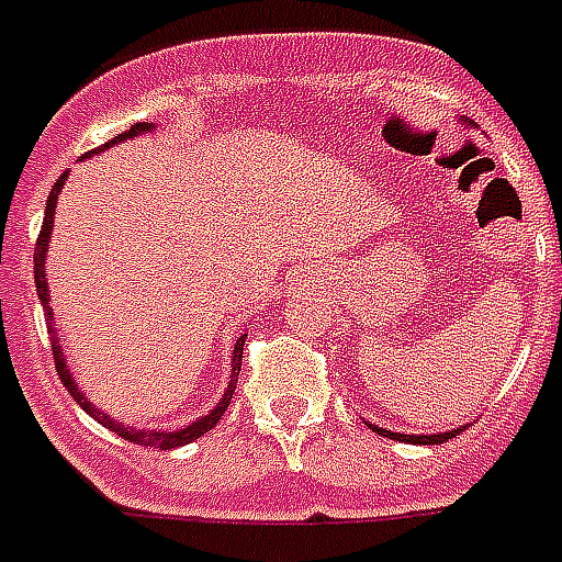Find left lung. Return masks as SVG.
Returning <instances> with one entry per match:
<instances>
[{
  "label": "left lung",
  "mask_w": 562,
  "mask_h": 562,
  "mask_svg": "<svg viewBox=\"0 0 562 562\" xmlns=\"http://www.w3.org/2000/svg\"><path fill=\"white\" fill-rule=\"evenodd\" d=\"M370 429L373 432H379V436H385V438H396V441H412V445H445L447 438H457L462 429H450V432H441V436H403V432H387V429H382V426L376 424H370Z\"/></svg>",
  "instance_id": "1"
}]
</instances>
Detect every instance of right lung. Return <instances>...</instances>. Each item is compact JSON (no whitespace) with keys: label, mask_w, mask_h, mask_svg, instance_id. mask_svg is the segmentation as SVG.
<instances>
[{"label":"right lung","mask_w":562,"mask_h":562,"mask_svg":"<svg viewBox=\"0 0 562 562\" xmlns=\"http://www.w3.org/2000/svg\"><path fill=\"white\" fill-rule=\"evenodd\" d=\"M138 133H147V124H133L126 133H121V136H115V142H124V138L130 136H138ZM115 142H109V145H115ZM91 156V154H86ZM82 156V159H86ZM67 180V171L56 180V186H53V192H49V198H46V213H44V225H41V234H37V246H35V284H37V296H41V305H44V316L46 323H53V307H49V299H46V281H44V257H46V239H49V231H53V213H56V201H58V189L65 186ZM49 331H53V337H49V344H53V358H56V370H58V379L65 382V387L70 391V396H74L79 406L86 408L88 415L94 417V420H100V424L105 426V429H112V432H117L121 438H126V441H133V445H145V447H159V450H171V447H183L189 445V441H195V438H201L204 432H210L213 426L222 420V415H225V408L231 406V396H234V387H236V376H239V367H243V346H246V335L236 337V346H234V364H231V385H227L225 396L218 400L216 408L210 412V415H204L201 420H195V424L183 426V429H175V432H156V429H130V426L124 424H115V420H109V415H103V412H97L91 403H88L86 396L79 394V387H76V382L70 379V373H67V364H65V356H61V346H58V337H56V328L49 326Z\"/></svg>","instance_id":"right-lung-1"}]
</instances>
